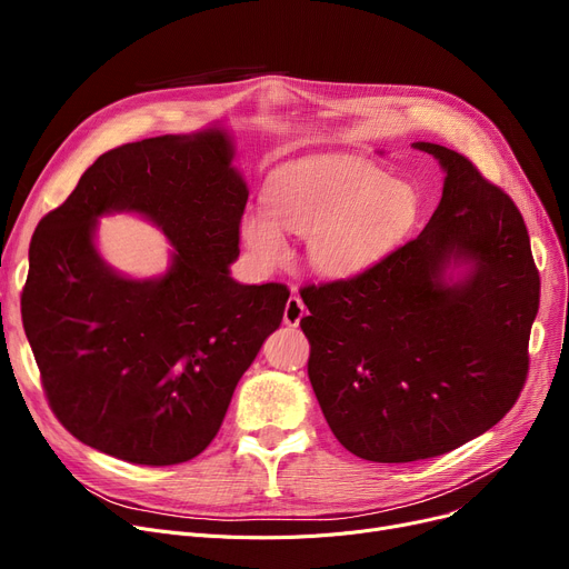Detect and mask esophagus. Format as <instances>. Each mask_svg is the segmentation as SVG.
<instances>
[{"label": "esophagus", "mask_w": 569, "mask_h": 569, "mask_svg": "<svg viewBox=\"0 0 569 569\" xmlns=\"http://www.w3.org/2000/svg\"><path fill=\"white\" fill-rule=\"evenodd\" d=\"M305 313H307V309H305L300 297L290 295L288 302H286V311H283V322L288 327H297V325H300V320L305 318Z\"/></svg>", "instance_id": "obj_1"}]
</instances>
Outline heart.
Instances as JSON below:
<instances>
[{
    "mask_svg": "<svg viewBox=\"0 0 569 569\" xmlns=\"http://www.w3.org/2000/svg\"><path fill=\"white\" fill-rule=\"evenodd\" d=\"M267 209L239 221V237L260 269L283 267V234L309 237L307 260L330 281L369 272L390 256L420 217V193L382 168L360 159L313 161L286 168L267 189Z\"/></svg>",
    "mask_w": 569,
    "mask_h": 569,
    "instance_id": "b5f03b06",
    "label": "heart"
}]
</instances>
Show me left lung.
<instances>
[{
    "mask_svg": "<svg viewBox=\"0 0 569 569\" xmlns=\"http://www.w3.org/2000/svg\"><path fill=\"white\" fill-rule=\"evenodd\" d=\"M445 172L433 217L369 272L302 290L309 380L355 457L408 463L498 425L528 373L540 307L517 204L455 149L412 142Z\"/></svg>",
    "mask_w": 569,
    "mask_h": 569,
    "instance_id": "obj_1",
    "label": "left lung"
}]
</instances>
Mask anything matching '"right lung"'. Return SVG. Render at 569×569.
Returning a JSON list of instances; mask_svg holds the SVG:
<instances>
[{
    "instance_id": "right-lung-1",
    "label": "right lung",
    "mask_w": 569,
    "mask_h": 569,
    "mask_svg": "<svg viewBox=\"0 0 569 569\" xmlns=\"http://www.w3.org/2000/svg\"><path fill=\"white\" fill-rule=\"evenodd\" d=\"M217 122L101 154L29 247L22 325L48 401L78 440L142 466L212 442L232 392L281 325L288 288L230 277L249 187ZM133 213L173 249L136 280L98 251V219Z\"/></svg>"
}]
</instances>
